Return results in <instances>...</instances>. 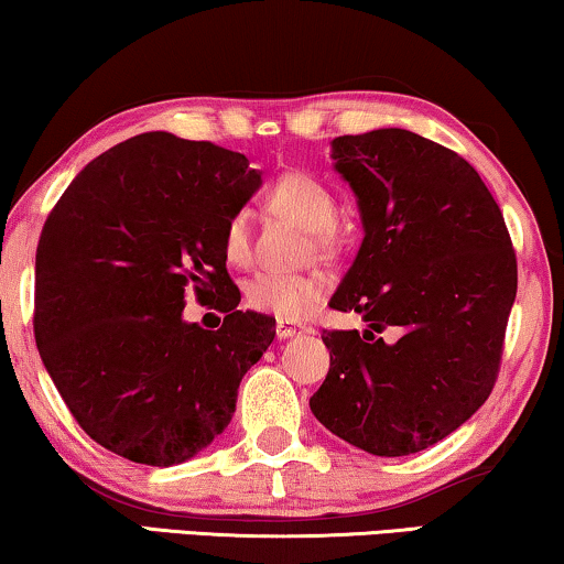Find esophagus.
<instances>
[{
    "instance_id": "esophagus-1",
    "label": "esophagus",
    "mask_w": 564,
    "mask_h": 564,
    "mask_svg": "<svg viewBox=\"0 0 564 564\" xmlns=\"http://www.w3.org/2000/svg\"><path fill=\"white\" fill-rule=\"evenodd\" d=\"M297 334H311V328L303 323H290V321H276V338H292Z\"/></svg>"
}]
</instances>
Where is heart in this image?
Segmentation results:
<instances>
[{"label":"heart","mask_w":564,"mask_h":564,"mask_svg":"<svg viewBox=\"0 0 564 564\" xmlns=\"http://www.w3.org/2000/svg\"><path fill=\"white\" fill-rule=\"evenodd\" d=\"M269 203L276 213L288 215L311 234L315 253H334L338 249V203L328 184L305 172H290L276 180L269 192ZM223 253L230 264H249L251 261V230L249 213L236 210L223 228ZM328 290L323 272H264L246 284V303L253 311L274 315L280 321H297L321 303Z\"/></svg>","instance_id":"1"}]
</instances>
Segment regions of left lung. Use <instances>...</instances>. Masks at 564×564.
Returning a JSON list of instances; mask_svg holds the SVG:
<instances>
[{
    "label": "left lung",
    "mask_w": 564,
    "mask_h": 564,
    "mask_svg": "<svg viewBox=\"0 0 564 564\" xmlns=\"http://www.w3.org/2000/svg\"><path fill=\"white\" fill-rule=\"evenodd\" d=\"M330 159L365 238L328 305L367 328L323 330L330 367L311 411L359 449L405 457L457 431L496 384L519 282L511 236L480 174L411 130L334 138Z\"/></svg>",
    "instance_id": "8db88e82"
}]
</instances>
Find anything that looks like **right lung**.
Masks as SVG:
<instances>
[{
  "label": "right lung",
  "mask_w": 564,
  "mask_h": 564,
  "mask_svg": "<svg viewBox=\"0 0 564 564\" xmlns=\"http://www.w3.org/2000/svg\"><path fill=\"white\" fill-rule=\"evenodd\" d=\"M261 172L243 153L164 130L89 161L35 253V344L76 423L120 457L172 467L234 419L238 384L274 318L238 311L223 228ZM189 289L218 296V332L181 318Z\"/></svg>",
  "instance_id": "obj_1"
}]
</instances>
